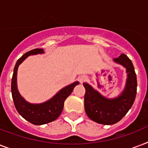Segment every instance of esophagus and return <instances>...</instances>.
I'll return each mask as SVG.
<instances>
[{"label": "esophagus", "mask_w": 148, "mask_h": 148, "mask_svg": "<svg viewBox=\"0 0 148 148\" xmlns=\"http://www.w3.org/2000/svg\"><path fill=\"white\" fill-rule=\"evenodd\" d=\"M86 80H87V77H86L85 76H81L79 77V81H80L81 83H83V82H84Z\"/></svg>", "instance_id": "esophagus-1"}]
</instances>
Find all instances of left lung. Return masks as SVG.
<instances>
[{
  "label": "left lung",
  "instance_id": "1",
  "mask_svg": "<svg viewBox=\"0 0 148 148\" xmlns=\"http://www.w3.org/2000/svg\"><path fill=\"white\" fill-rule=\"evenodd\" d=\"M113 60L126 69V84L121 95L114 98H108L88 83H83L86 90V114L90 119L104 125H110L120 121L132 107L137 94V76L131 60L124 53H121Z\"/></svg>",
  "mask_w": 148,
  "mask_h": 148
}]
</instances>
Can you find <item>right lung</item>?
Here are the masks:
<instances>
[{
	"mask_svg": "<svg viewBox=\"0 0 148 148\" xmlns=\"http://www.w3.org/2000/svg\"><path fill=\"white\" fill-rule=\"evenodd\" d=\"M45 53L43 49L31 50L27 52L17 60L14 68L12 81H11V93L14 106L17 112L27 121L35 125H42L55 121L61 114L64 108V103L74 90L75 86L79 84L75 81L69 85L60 89L53 97L48 101L40 103H31L22 97L17 89V75L19 65L30 55H36Z\"/></svg>",
	"mask_w": 148,
	"mask_h": 148,
	"instance_id": "1",
	"label": "right lung"
}]
</instances>
